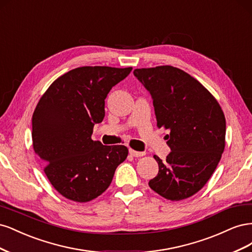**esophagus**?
<instances>
[{"label":"esophagus","mask_w":252,"mask_h":252,"mask_svg":"<svg viewBox=\"0 0 252 252\" xmlns=\"http://www.w3.org/2000/svg\"><path fill=\"white\" fill-rule=\"evenodd\" d=\"M129 154H130L132 157L134 158H139V157H143L145 156V152L144 151H136V150H133V149H129Z\"/></svg>","instance_id":"34e87169"}]
</instances>
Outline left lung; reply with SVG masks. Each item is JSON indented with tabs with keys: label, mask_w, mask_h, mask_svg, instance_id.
I'll return each instance as SVG.
<instances>
[{
	"label": "left lung",
	"mask_w": 252,
	"mask_h": 252,
	"mask_svg": "<svg viewBox=\"0 0 252 252\" xmlns=\"http://www.w3.org/2000/svg\"><path fill=\"white\" fill-rule=\"evenodd\" d=\"M151 94L158 128L169 129L171 152L149 187L170 201L193 195L210 179L225 148L226 120L220 104L191 75L172 66L134 69Z\"/></svg>",
	"instance_id": "8db88e82"
}]
</instances>
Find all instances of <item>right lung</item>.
I'll return each instance as SVG.
<instances>
[{
    "mask_svg": "<svg viewBox=\"0 0 252 252\" xmlns=\"http://www.w3.org/2000/svg\"><path fill=\"white\" fill-rule=\"evenodd\" d=\"M132 70L84 66L61 75L37 103L32 116V144L51 185L66 199L85 203L110 185L128 149L91 140L105 117L110 89Z\"/></svg>",
    "mask_w": 252,
    "mask_h": 252,
    "instance_id": "1",
    "label": "right lung"
}]
</instances>
